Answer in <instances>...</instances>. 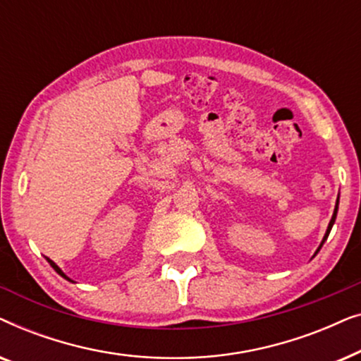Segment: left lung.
Masks as SVG:
<instances>
[{
  "label": "left lung",
  "mask_w": 361,
  "mask_h": 361,
  "mask_svg": "<svg viewBox=\"0 0 361 361\" xmlns=\"http://www.w3.org/2000/svg\"><path fill=\"white\" fill-rule=\"evenodd\" d=\"M337 210H338V200H337V205H335V210H334L332 220H330V224H329V226H327V231H325V235H324V240H322V243H320V246H319V248H317V251H315V255H317V253H319V250L322 248L324 241L329 238V233H330V230H332V226H334V224H335V219H337Z\"/></svg>",
  "instance_id": "8db88e82"
}]
</instances>
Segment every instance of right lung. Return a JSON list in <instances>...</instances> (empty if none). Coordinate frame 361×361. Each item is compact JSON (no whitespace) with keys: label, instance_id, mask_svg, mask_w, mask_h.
<instances>
[{"label":"right lung","instance_id":"add662e5","mask_svg":"<svg viewBox=\"0 0 361 361\" xmlns=\"http://www.w3.org/2000/svg\"><path fill=\"white\" fill-rule=\"evenodd\" d=\"M47 261H49V264H51V266H52V268H54V269H56V271H57V273H59V274H61L63 279H67V281H72L71 278H67V276H66V274H63V271H62L61 268H59V266H57L56 263H54V261H52V259H49V258H47ZM72 283H73V281H72Z\"/></svg>","mask_w":361,"mask_h":361}]
</instances>
